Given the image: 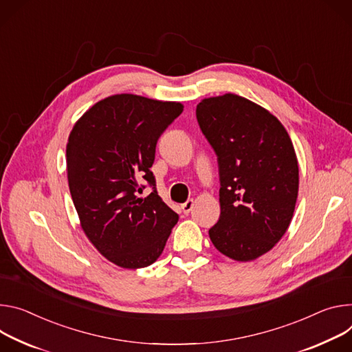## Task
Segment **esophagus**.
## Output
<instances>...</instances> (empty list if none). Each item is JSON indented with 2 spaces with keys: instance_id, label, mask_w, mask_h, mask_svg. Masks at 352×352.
<instances>
[{
  "instance_id": "34e87169",
  "label": "esophagus",
  "mask_w": 352,
  "mask_h": 352,
  "mask_svg": "<svg viewBox=\"0 0 352 352\" xmlns=\"http://www.w3.org/2000/svg\"><path fill=\"white\" fill-rule=\"evenodd\" d=\"M194 208V199H188L185 204L181 205V209L184 210V213H189Z\"/></svg>"
}]
</instances>
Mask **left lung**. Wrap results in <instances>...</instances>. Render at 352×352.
<instances>
[{
    "label": "left lung",
    "instance_id": "left-lung-1",
    "mask_svg": "<svg viewBox=\"0 0 352 352\" xmlns=\"http://www.w3.org/2000/svg\"><path fill=\"white\" fill-rule=\"evenodd\" d=\"M199 127L217 155L220 217L213 245L236 261L270 251L291 225L299 166L283 124L265 108L236 94L202 100Z\"/></svg>",
    "mask_w": 352,
    "mask_h": 352
}]
</instances>
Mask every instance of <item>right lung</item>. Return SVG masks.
Here are the masks:
<instances>
[{
	"mask_svg": "<svg viewBox=\"0 0 352 352\" xmlns=\"http://www.w3.org/2000/svg\"><path fill=\"white\" fill-rule=\"evenodd\" d=\"M182 111L179 102L118 94L91 107L69 136L67 179L81 229L118 267L153 264L177 225L150 168L158 138ZM143 180L153 192L139 199Z\"/></svg>",
	"mask_w": 352,
	"mask_h": 352,
	"instance_id": "right-lung-1",
	"label": "right lung"
}]
</instances>
